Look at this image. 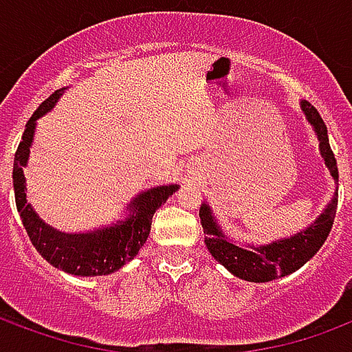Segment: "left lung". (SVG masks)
<instances>
[{
    "label": "left lung",
    "mask_w": 352,
    "mask_h": 352,
    "mask_svg": "<svg viewBox=\"0 0 352 352\" xmlns=\"http://www.w3.org/2000/svg\"><path fill=\"white\" fill-rule=\"evenodd\" d=\"M300 109L317 135L318 151L324 160V166L330 171L333 181L338 183V164H336L332 148H330L324 120L320 118L318 111L309 101H300ZM336 207H338V192L333 194V198L330 199L324 211L318 214L307 228L300 230L294 236L280 237L272 243L264 245H243L230 239L222 232V226L219 224L217 217L213 214V209L209 207L207 201H204L199 207V219H201V228L206 234L207 251L211 252V256L219 264L224 265L234 277L251 280V283H267V280L279 279V277L294 273L307 260L317 254L332 230Z\"/></svg>",
    "instance_id": "1"
}]
</instances>
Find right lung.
I'll use <instances>...</instances> for the list:
<instances>
[{
    "label": "right lung",
    "instance_id": "obj_1",
    "mask_svg": "<svg viewBox=\"0 0 352 352\" xmlns=\"http://www.w3.org/2000/svg\"><path fill=\"white\" fill-rule=\"evenodd\" d=\"M64 90H67V87L56 90L49 100L43 101L28 120L12 166L14 201L32 243L50 265L79 277L109 275L133 260L151 234V224L156 209L179 190V184L153 186L148 190L139 192L126 207L124 219L90 232H62L47 224L26 199L24 168L28 166L37 120L56 105Z\"/></svg>",
    "mask_w": 352,
    "mask_h": 352
}]
</instances>
